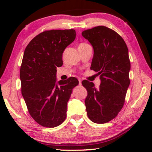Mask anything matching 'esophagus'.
Here are the masks:
<instances>
[{"label":"esophagus","instance_id":"1","mask_svg":"<svg viewBox=\"0 0 152 152\" xmlns=\"http://www.w3.org/2000/svg\"><path fill=\"white\" fill-rule=\"evenodd\" d=\"M78 81H79V85H81V84H82V80L79 79Z\"/></svg>","mask_w":152,"mask_h":152}]
</instances>
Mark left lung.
<instances>
[{
  "label": "left lung",
  "mask_w": 152,
  "mask_h": 152,
  "mask_svg": "<svg viewBox=\"0 0 152 152\" xmlns=\"http://www.w3.org/2000/svg\"><path fill=\"white\" fill-rule=\"evenodd\" d=\"M82 35L93 48L91 69L101 80L98 88L93 82H82L87 91L86 113L92 122L105 123L114 119L124 104L130 84L128 48L123 38L107 27H95Z\"/></svg>",
  "instance_id": "1"
}]
</instances>
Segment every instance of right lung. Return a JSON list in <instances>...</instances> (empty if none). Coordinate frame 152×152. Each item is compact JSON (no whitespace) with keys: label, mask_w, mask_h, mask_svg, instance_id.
<instances>
[{"label":"right lung","mask_w":152,"mask_h":152,"mask_svg":"<svg viewBox=\"0 0 152 152\" xmlns=\"http://www.w3.org/2000/svg\"><path fill=\"white\" fill-rule=\"evenodd\" d=\"M76 35L74 29L46 31L25 50L20 69L22 96L31 116L43 127H55L64 121L72 89L78 84L74 77L56 80L64 51Z\"/></svg>","instance_id":"obj_1"}]
</instances>
